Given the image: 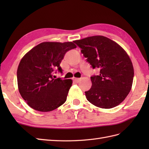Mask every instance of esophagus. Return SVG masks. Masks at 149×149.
<instances>
[{"instance_id": "obj_1", "label": "esophagus", "mask_w": 149, "mask_h": 149, "mask_svg": "<svg viewBox=\"0 0 149 149\" xmlns=\"http://www.w3.org/2000/svg\"><path fill=\"white\" fill-rule=\"evenodd\" d=\"M80 80H81L80 78H74V81L75 82V83H78Z\"/></svg>"}]
</instances>
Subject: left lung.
I'll return each instance as SVG.
<instances>
[{"mask_svg":"<svg viewBox=\"0 0 149 149\" xmlns=\"http://www.w3.org/2000/svg\"><path fill=\"white\" fill-rule=\"evenodd\" d=\"M99 75L91 77L92 85L85 91L87 100L94 106L110 109L122 103L131 90L134 68L127 53L113 40L93 36L74 42Z\"/></svg>","mask_w":149,"mask_h":149,"instance_id":"obj_1","label":"left lung"}]
</instances>
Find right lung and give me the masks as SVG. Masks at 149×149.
<instances>
[{
	"mask_svg": "<svg viewBox=\"0 0 149 149\" xmlns=\"http://www.w3.org/2000/svg\"><path fill=\"white\" fill-rule=\"evenodd\" d=\"M77 46L71 42L41 43L22 58L17 69V83L22 97L31 108L51 111L65 102L72 79H54L62 72L59 66L65 53Z\"/></svg>",
	"mask_w": 149,
	"mask_h": 149,
	"instance_id": "1",
	"label": "right lung"
}]
</instances>
